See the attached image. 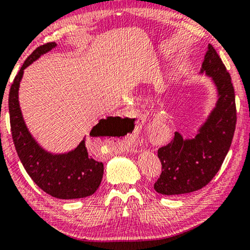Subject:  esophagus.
<instances>
[{
  "label": "esophagus",
  "mask_w": 250,
  "mask_h": 250,
  "mask_svg": "<svg viewBox=\"0 0 250 250\" xmlns=\"http://www.w3.org/2000/svg\"><path fill=\"white\" fill-rule=\"evenodd\" d=\"M124 143H125V146L126 148H129V149H130V151H135V150H136V149L132 147L133 137H131V136L125 137V140H124Z\"/></svg>",
  "instance_id": "1"
}]
</instances>
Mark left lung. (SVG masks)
I'll return each mask as SVG.
<instances>
[{
    "mask_svg": "<svg viewBox=\"0 0 250 250\" xmlns=\"http://www.w3.org/2000/svg\"><path fill=\"white\" fill-rule=\"evenodd\" d=\"M200 74L211 78L217 102L192 138L175 132L168 145L158 149L162 174L154 185L164 195H180L204 188L219 172L231 146L237 113L231 77L211 44Z\"/></svg>",
    "mask_w": 250,
    "mask_h": 250,
    "instance_id": "left-lung-1",
    "label": "left lung"
}]
</instances>
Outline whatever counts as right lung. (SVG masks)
<instances>
[{"label":"right lung","instance_id":"1","mask_svg":"<svg viewBox=\"0 0 250 250\" xmlns=\"http://www.w3.org/2000/svg\"><path fill=\"white\" fill-rule=\"evenodd\" d=\"M57 46L48 42L37 48L25 59L10 88L9 112L11 132L19 158L32 181L48 194L62 200H73L94 194L103 177V164L89 157L85 138L76 148L62 154L47 151L30 133L19 103V88L24 69L40 56ZM112 117L101 119L89 132L91 137L105 135L107 122Z\"/></svg>","mask_w":250,"mask_h":250}]
</instances>
